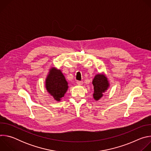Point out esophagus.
<instances>
[{"mask_svg":"<svg viewBox=\"0 0 151 151\" xmlns=\"http://www.w3.org/2000/svg\"><path fill=\"white\" fill-rule=\"evenodd\" d=\"M76 83L78 85H82L83 84V82L82 81H77L76 82Z\"/></svg>","mask_w":151,"mask_h":151,"instance_id":"obj_1","label":"esophagus"}]
</instances>
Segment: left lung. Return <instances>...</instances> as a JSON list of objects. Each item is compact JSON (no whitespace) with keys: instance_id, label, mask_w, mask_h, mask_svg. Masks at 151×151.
Returning <instances> with one entry per match:
<instances>
[{"instance_id":"obj_1","label":"left lung","mask_w":151,"mask_h":151,"mask_svg":"<svg viewBox=\"0 0 151 151\" xmlns=\"http://www.w3.org/2000/svg\"><path fill=\"white\" fill-rule=\"evenodd\" d=\"M92 83L94 87L93 98L96 101H98L109 88L110 83L109 79L104 72H101L95 75Z\"/></svg>"}]
</instances>
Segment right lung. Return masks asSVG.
<instances>
[{
  "label": "right lung",
  "instance_id": "add662e5",
  "mask_svg": "<svg viewBox=\"0 0 151 151\" xmlns=\"http://www.w3.org/2000/svg\"><path fill=\"white\" fill-rule=\"evenodd\" d=\"M45 88L47 92L57 101H60L69 88L68 82L61 70L51 67L45 79Z\"/></svg>",
  "mask_w": 151,
  "mask_h": 151
}]
</instances>
